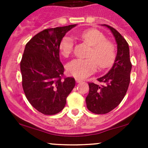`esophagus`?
I'll list each match as a JSON object with an SVG mask.
<instances>
[{
  "label": "esophagus",
  "mask_w": 148,
  "mask_h": 148,
  "mask_svg": "<svg viewBox=\"0 0 148 148\" xmlns=\"http://www.w3.org/2000/svg\"><path fill=\"white\" fill-rule=\"evenodd\" d=\"M75 80L77 83H80V82H83L82 79H79V78H76Z\"/></svg>",
  "instance_id": "1"
}]
</instances>
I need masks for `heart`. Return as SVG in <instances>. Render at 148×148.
Here are the masks:
<instances>
[{
  "label": "heart",
  "instance_id": "1",
  "mask_svg": "<svg viewBox=\"0 0 148 148\" xmlns=\"http://www.w3.org/2000/svg\"><path fill=\"white\" fill-rule=\"evenodd\" d=\"M79 36L91 47L88 59H75L69 62L66 69L71 75L78 78H84L95 72L97 68L106 69L114 62L116 49L114 44L106 40V36L96 29H88L78 34ZM74 41L71 37L65 36L61 41L59 49L64 57L71 53Z\"/></svg>",
  "mask_w": 148,
  "mask_h": 148
}]
</instances>
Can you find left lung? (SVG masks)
<instances>
[{"instance_id":"obj_1","label":"left lung","mask_w":148,"mask_h":148,"mask_svg":"<svg viewBox=\"0 0 148 148\" xmlns=\"http://www.w3.org/2000/svg\"><path fill=\"white\" fill-rule=\"evenodd\" d=\"M110 30L115 38L117 55L111 69L97 79L102 85L89 83V94L86 97V107L95 114H106L120 104L126 95L130 82L132 64L130 59L129 45L114 28L103 24Z\"/></svg>"}]
</instances>
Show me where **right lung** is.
I'll return each instance as SVG.
<instances>
[{
    "mask_svg": "<svg viewBox=\"0 0 148 148\" xmlns=\"http://www.w3.org/2000/svg\"><path fill=\"white\" fill-rule=\"evenodd\" d=\"M77 26L48 28L26 44L21 62L22 86L26 98L36 110L46 115L59 113L75 86V79H62L64 68L59 46L69 31Z\"/></svg>",
    "mask_w": 148,
    "mask_h": 148,
    "instance_id": "right-lung-1",
    "label": "right lung"
}]
</instances>
